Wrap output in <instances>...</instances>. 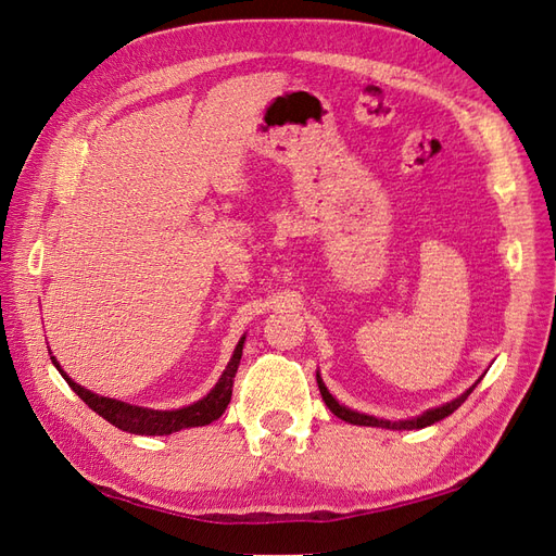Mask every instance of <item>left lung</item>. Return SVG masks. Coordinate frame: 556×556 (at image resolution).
<instances>
[{"label":"left lung","mask_w":556,"mask_h":556,"mask_svg":"<svg viewBox=\"0 0 556 556\" xmlns=\"http://www.w3.org/2000/svg\"><path fill=\"white\" fill-rule=\"evenodd\" d=\"M317 387H319V394H323V399H325V403H327V408H329L336 417L345 419V422H350V425L382 427V429H425V427H429V425H433V422H441L443 417H447V415H452L454 410H457V408L462 406V403L468 399V394L473 392L476 384L470 387V390H468L466 394H462L459 399H454L452 403H445V406L433 408V410H429V413H425V415H419V417H415V419H406V422H390V419H376V417H368V415H362V413H355V410H350V408L341 406V403L336 401V399L327 392V387H325L323 380H319V376H317Z\"/></svg>","instance_id":"1"}]
</instances>
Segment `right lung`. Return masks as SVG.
I'll return each instance as SVG.
<instances>
[{"label":"right lung","mask_w":556,"mask_h":556,"mask_svg":"<svg viewBox=\"0 0 556 556\" xmlns=\"http://www.w3.org/2000/svg\"><path fill=\"white\" fill-rule=\"evenodd\" d=\"M243 341H245V336L239 341L237 350H233L231 362L227 364L220 382L213 387L211 394L204 396L201 401H197V403H192V406L178 408V410H150V408L129 406V403H123V401L92 394L90 390H83L80 384H76L70 376H66L60 368V364L55 362V357H50V359H53V364L58 366V371L64 376L66 382H70L72 390L83 401H86L97 415H102L106 422H111L113 427L129 431V433H139V435H166V433H174V431L188 429V427L211 425L225 413V408L229 406V401H231L233 376H237L239 364H241Z\"/></svg>","instance_id":"1"}]
</instances>
